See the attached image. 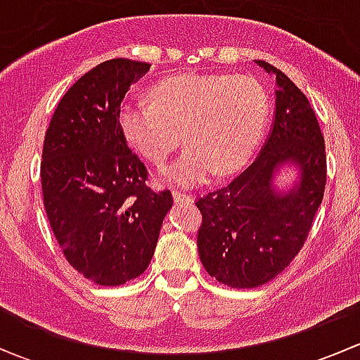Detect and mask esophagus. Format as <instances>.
Wrapping results in <instances>:
<instances>
[{
	"instance_id": "1",
	"label": "esophagus",
	"mask_w": 360,
	"mask_h": 360,
	"mask_svg": "<svg viewBox=\"0 0 360 360\" xmlns=\"http://www.w3.org/2000/svg\"><path fill=\"white\" fill-rule=\"evenodd\" d=\"M172 197L176 202H193V197H191V195H186L184 191H179V190H174Z\"/></svg>"
}]
</instances>
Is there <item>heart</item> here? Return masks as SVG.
Returning a JSON list of instances; mask_svg holds the SVG:
<instances>
[{"instance_id":"1","label":"heart","mask_w":360,"mask_h":360,"mask_svg":"<svg viewBox=\"0 0 360 360\" xmlns=\"http://www.w3.org/2000/svg\"><path fill=\"white\" fill-rule=\"evenodd\" d=\"M266 118V92L244 75L172 76L151 89V103L132 101L120 110L123 134L150 162L160 165L181 141L188 144L162 174L183 186L205 183L214 170L226 176L244 167Z\"/></svg>"}]
</instances>
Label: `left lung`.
Returning a JSON list of instances; mask_svg holds the SVG:
<instances>
[{
	"mask_svg": "<svg viewBox=\"0 0 360 360\" xmlns=\"http://www.w3.org/2000/svg\"><path fill=\"white\" fill-rule=\"evenodd\" d=\"M275 120L259 157L230 184L197 198L202 214L197 244L210 277L233 289L266 284L285 270L310 233L326 190V146L307 96L277 68ZM302 169L298 188L278 195L271 179L278 162Z\"/></svg>",
	"mask_w": 360,
	"mask_h": 360,
	"instance_id": "obj_1",
	"label": "left lung"
}]
</instances>
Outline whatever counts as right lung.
Here are the masks:
<instances>
[{"mask_svg": "<svg viewBox=\"0 0 360 360\" xmlns=\"http://www.w3.org/2000/svg\"><path fill=\"white\" fill-rule=\"evenodd\" d=\"M151 64L111 59L82 76L57 104L45 134L41 191L68 263L99 285H122L153 257L170 190L146 186L127 146L120 104Z\"/></svg>", "mask_w": 360, "mask_h": 360, "instance_id": "add662e5", "label": "right lung"}]
</instances>
